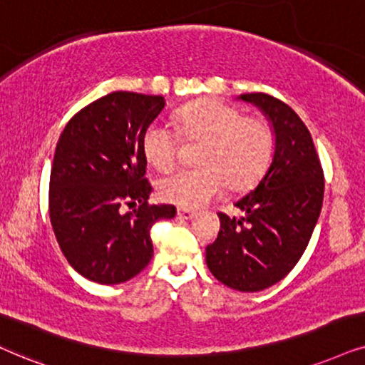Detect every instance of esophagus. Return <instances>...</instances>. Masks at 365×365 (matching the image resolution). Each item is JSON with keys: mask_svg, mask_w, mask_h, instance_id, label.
Returning <instances> with one entry per match:
<instances>
[{"mask_svg": "<svg viewBox=\"0 0 365 365\" xmlns=\"http://www.w3.org/2000/svg\"><path fill=\"white\" fill-rule=\"evenodd\" d=\"M197 214L193 210H188V209H178V217L180 219H187V220H190V219H193V217H195Z\"/></svg>", "mask_w": 365, "mask_h": 365, "instance_id": "1", "label": "esophagus"}]
</instances>
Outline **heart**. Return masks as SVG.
<instances>
[{"instance_id":"obj_1","label":"heart","mask_w":365,"mask_h":365,"mask_svg":"<svg viewBox=\"0 0 365 365\" xmlns=\"http://www.w3.org/2000/svg\"><path fill=\"white\" fill-rule=\"evenodd\" d=\"M183 139L198 145L195 170H180L161 178L158 193L165 202L198 209L222 192L252 187L264 173L273 136L261 118L242 116L232 106L215 99L197 101L177 116V131L155 123L143 135V153L161 172L177 165Z\"/></svg>"}]
</instances>
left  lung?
I'll return each instance as SVG.
<instances>
[{"label": "left lung", "mask_w": 365, "mask_h": 365, "mask_svg": "<svg viewBox=\"0 0 365 365\" xmlns=\"http://www.w3.org/2000/svg\"><path fill=\"white\" fill-rule=\"evenodd\" d=\"M274 129L271 167L255 190L236 202L241 219L219 212V236L205 249L210 273L237 292L255 293L283 279L303 256L324 202V168L308 128L283 101L242 94Z\"/></svg>", "instance_id": "1"}]
</instances>
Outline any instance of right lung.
<instances>
[{"instance_id": "right-lung-1", "label": "right lung", "mask_w": 365, "mask_h": 365, "mask_svg": "<svg viewBox=\"0 0 365 365\" xmlns=\"http://www.w3.org/2000/svg\"><path fill=\"white\" fill-rule=\"evenodd\" d=\"M163 108L161 96L110 92L73 114L58 138L50 222L68 264L94 283L118 284L141 273L153 257V224L177 214L173 205L148 204L145 178L143 135Z\"/></svg>"}]
</instances>
